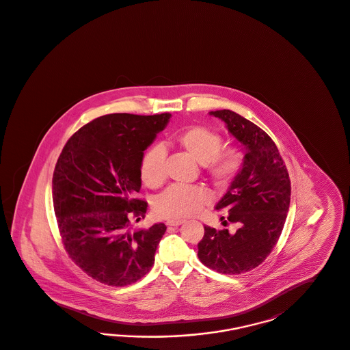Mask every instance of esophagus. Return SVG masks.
Listing matches in <instances>:
<instances>
[{
    "instance_id": "1",
    "label": "esophagus",
    "mask_w": 350,
    "mask_h": 350,
    "mask_svg": "<svg viewBox=\"0 0 350 350\" xmlns=\"http://www.w3.org/2000/svg\"><path fill=\"white\" fill-rule=\"evenodd\" d=\"M183 222H185L183 219L174 218V219H168V221H167V225H169V226H180Z\"/></svg>"
}]
</instances>
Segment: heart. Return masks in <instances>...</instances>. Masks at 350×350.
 <instances>
[{
    "mask_svg": "<svg viewBox=\"0 0 350 350\" xmlns=\"http://www.w3.org/2000/svg\"><path fill=\"white\" fill-rule=\"evenodd\" d=\"M173 142L185 154L202 164L205 176L217 187H228L241 174L245 152L239 145L222 146V137L204 126H189L177 133ZM141 180L150 189L161 186L165 178V152L161 147L147 148L139 161ZM209 200L208 193L198 185H173L155 199L159 217L185 218L198 213Z\"/></svg>",
    "mask_w": 350,
    "mask_h": 350,
    "instance_id": "b5f03b06",
    "label": "heart"
}]
</instances>
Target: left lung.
<instances>
[{"mask_svg": "<svg viewBox=\"0 0 350 350\" xmlns=\"http://www.w3.org/2000/svg\"><path fill=\"white\" fill-rule=\"evenodd\" d=\"M211 115L225 121L229 132L245 146V163L216 205L218 211H228L224 224H235L238 229L229 232L204 226L198 257L217 273L237 275L261 265L277 245L288 212L291 181L267 133L230 109Z\"/></svg>", "mask_w": 350, "mask_h": 350, "instance_id": "obj_1", "label": "left lung"}]
</instances>
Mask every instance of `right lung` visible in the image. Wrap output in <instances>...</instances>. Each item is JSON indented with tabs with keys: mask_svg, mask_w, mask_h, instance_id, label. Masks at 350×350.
I'll return each mask as SVG.
<instances>
[{
	"mask_svg": "<svg viewBox=\"0 0 350 350\" xmlns=\"http://www.w3.org/2000/svg\"><path fill=\"white\" fill-rule=\"evenodd\" d=\"M170 113H109L85 124L63 147L53 174V204L66 252L89 277L112 287L151 270L167 226L133 230L145 217L139 161Z\"/></svg>",
	"mask_w": 350,
	"mask_h": 350,
	"instance_id": "add662e5",
	"label": "right lung"
}]
</instances>
